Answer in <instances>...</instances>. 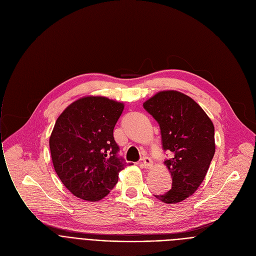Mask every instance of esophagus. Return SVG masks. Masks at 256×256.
Listing matches in <instances>:
<instances>
[{
  "instance_id": "esophagus-1",
  "label": "esophagus",
  "mask_w": 256,
  "mask_h": 256,
  "mask_svg": "<svg viewBox=\"0 0 256 256\" xmlns=\"http://www.w3.org/2000/svg\"><path fill=\"white\" fill-rule=\"evenodd\" d=\"M142 165L146 169L152 168V160L150 158H148V156H144L142 158Z\"/></svg>"
}]
</instances>
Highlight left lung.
<instances>
[{
    "mask_svg": "<svg viewBox=\"0 0 256 256\" xmlns=\"http://www.w3.org/2000/svg\"><path fill=\"white\" fill-rule=\"evenodd\" d=\"M160 124L171 190L156 197L167 204L182 202L204 182L214 154V128L210 118L193 98L176 90L160 91L143 104Z\"/></svg>",
    "mask_w": 256,
    "mask_h": 256,
    "instance_id": "8db88e82",
    "label": "left lung"
}]
</instances>
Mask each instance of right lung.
<instances>
[{
    "label": "right lung",
    "instance_id": "add662e5",
    "mask_svg": "<svg viewBox=\"0 0 256 256\" xmlns=\"http://www.w3.org/2000/svg\"><path fill=\"white\" fill-rule=\"evenodd\" d=\"M124 104L104 96H84L60 114L50 137L54 168L76 197L98 201L110 193L126 166L117 156L113 130Z\"/></svg>",
    "mask_w": 256,
    "mask_h": 256
}]
</instances>
